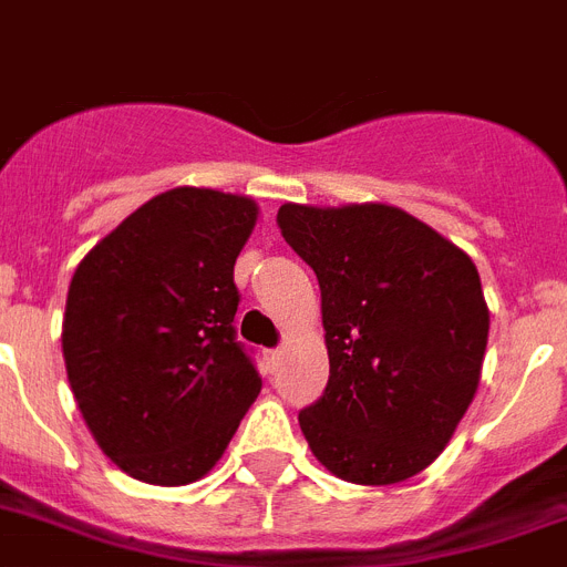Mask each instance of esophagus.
<instances>
[{
	"label": "esophagus",
	"instance_id": "34e87169",
	"mask_svg": "<svg viewBox=\"0 0 567 567\" xmlns=\"http://www.w3.org/2000/svg\"><path fill=\"white\" fill-rule=\"evenodd\" d=\"M280 355H284V352H280V347H278V350H266V352H264V358H266V367H269V372H275V370H278V364H280Z\"/></svg>",
	"mask_w": 567,
	"mask_h": 567
}]
</instances>
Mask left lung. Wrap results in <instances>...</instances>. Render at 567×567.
<instances>
[{
  "mask_svg": "<svg viewBox=\"0 0 567 567\" xmlns=\"http://www.w3.org/2000/svg\"><path fill=\"white\" fill-rule=\"evenodd\" d=\"M280 235L318 278L330 381L298 413L318 462L352 485L422 473L476 395L487 312L476 266L408 212L287 203Z\"/></svg>",
  "mask_w": 567,
  "mask_h": 567,
  "instance_id": "8db88e82",
  "label": "left lung"
}]
</instances>
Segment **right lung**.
Segmentation results:
<instances>
[{
	"label": "right lung",
	"mask_w": 567,
	"mask_h": 567,
	"mask_svg": "<svg viewBox=\"0 0 567 567\" xmlns=\"http://www.w3.org/2000/svg\"><path fill=\"white\" fill-rule=\"evenodd\" d=\"M258 220L249 197L181 186L152 197L76 266L62 355L105 456L148 485L215 467L260 393L237 341L235 260Z\"/></svg>",
	"instance_id": "obj_1"
}]
</instances>
